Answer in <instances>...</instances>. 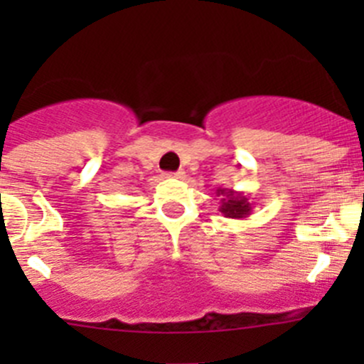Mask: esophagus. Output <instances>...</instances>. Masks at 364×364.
I'll return each instance as SVG.
<instances>
[{"instance_id":"obj_1","label":"esophagus","mask_w":364,"mask_h":364,"mask_svg":"<svg viewBox=\"0 0 364 364\" xmlns=\"http://www.w3.org/2000/svg\"><path fill=\"white\" fill-rule=\"evenodd\" d=\"M167 178H176V179H183L185 178V171H178V172H167Z\"/></svg>"}]
</instances>
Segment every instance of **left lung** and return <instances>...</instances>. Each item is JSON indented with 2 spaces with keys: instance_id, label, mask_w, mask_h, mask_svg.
Masks as SVG:
<instances>
[{
  "instance_id": "1",
  "label": "left lung",
  "mask_w": 364,
  "mask_h": 364,
  "mask_svg": "<svg viewBox=\"0 0 364 364\" xmlns=\"http://www.w3.org/2000/svg\"><path fill=\"white\" fill-rule=\"evenodd\" d=\"M218 196H222V200H220V213H222L225 218H247V216L252 215L253 204L250 203L247 196L240 192H234V190L229 188H218L216 190Z\"/></svg>"
}]
</instances>
